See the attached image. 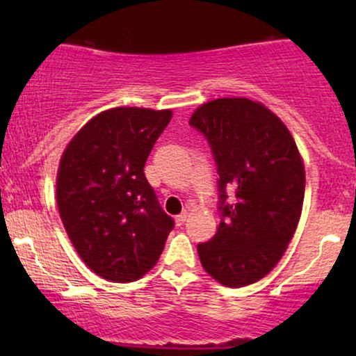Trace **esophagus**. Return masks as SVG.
Wrapping results in <instances>:
<instances>
[{"label":"esophagus","mask_w":356,"mask_h":356,"mask_svg":"<svg viewBox=\"0 0 356 356\" xmlns=\"http://www.w3.org/2000/svg\"><path fill=\"white\" fill-rule=\"evenodd\" d=\"M186 220H187V211H182L181 214L175 216V222H177V226H182V224L186 222Z\"/></svg>","instance_id":"34e87169"}]
</instances>
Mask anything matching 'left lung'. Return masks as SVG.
I'll return each instance as SVG.
<instances>
[{"label":"left lung","mask_w":356,"mask_h":356,"mask_svg":"<svg viewBox=\"0 0 356 356\" xmlns=\"http://www.w3.org/2000/svg\"><path fill=\"white\" fill-rule=\"evenodd\" d=\"M218 167L220 222L197 244L202 268L229 288L259 281L295 234L305 197V167L291 134L263 104L218 99L189 120Z\"/></svg>","instance_id":"8db88e82"}]
</instances>
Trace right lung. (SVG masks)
<instances>
[{
	"mask_svg": "<svg viewBox=\"0 0 356 356\" xmlns=\"http://www.w3.org/2000/svg\"><path fill=\"white\" fill-rule=\"evenodd\" d=\"M170 118V110H105L61 155L60 218L83 263L113 283L136 281L152 269L174 229L144 174Z\"/></svg>",
	"mask_w": 356,
	"mask_h": 356,
	"instance_id": "right-lung-1",
	"label": "right lung"
}]
</instances>
